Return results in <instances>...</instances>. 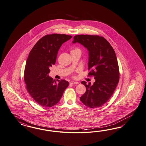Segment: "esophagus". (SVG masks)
Here are the masks:
<instances>
[{
    "label": "esophagus",
    "instance_id": "1",
    "mask_svg": "<svg viewBox=\"0 0 146 146\" xmlns=\"http://www.w3.org/2000/svg\"><path fill=\"white\" fill-rule=\"evenodd\" d=\"M70 83L71 84H79V82H75V81H71V82H70Z\"/></svg>",
    "mask_w": 146,
    "mask_h": 146
}]
</instances>
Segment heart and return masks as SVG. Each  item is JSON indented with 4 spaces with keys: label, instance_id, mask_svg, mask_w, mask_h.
<instances>
[{
    "label": "heart",
    "instance_id": "heart-1",
    "mask_svg": "<svg viewBox=\"0 0 146 146\" xmlns=\"http://www.w3.org/2000/svg\"><path fill=\"white\" fill-rule=\"evenodd\" d=\"M72 51H80V49H79V48H75V49H73L72 51H71V52Z\"/></svg>",
    "mask_w": 146,
    "mask_h": 146
}]
</instances>
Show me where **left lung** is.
Masks as SVG:
<instances>
[{"mask_svg":"<svg viewBox=\"0 0 146 146\" xmlns=\"http://www.w3.org/2000/svg\"><path fill=\"white\" fill-rule=\"evenodd\" d=\"M72 42H79L89 51L88 76H93L95 79L93 85L81 82L86 91L80 100L91 108L102 106L113 94L119 79L114 50L106 39L98 35H76Z\"/></svg>","mask_w":146,"mask_h":146,"instance_id":"left-lung-1","label":"left lung"}]
</instances>
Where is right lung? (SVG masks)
I'll use <instances>...</instances> for the list:
<instances>
[{
	"instance_id": "add662e5",
	"label": "right lung",
	"mask_w": 146,
	"mask_h": 146,
	"mask_svg": "<svg viewBox=\"0 0 146 146\" xmlns=\"http://www.w3.org/2000/svg\"><path fill=\"white\" fill-rule=\"evenodd\" d=\"M72 36L54 33L42 37L30 52L24 70V79L29 94L43 107H51L59 102L68 85L65 80L56 82L48 74L55 65L59 48Z\"/></svg>"
}]
</instances>
